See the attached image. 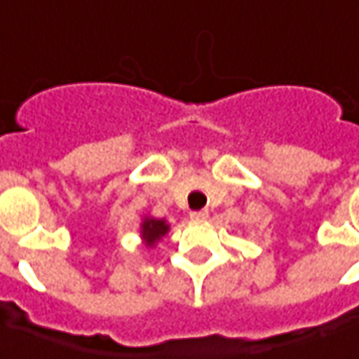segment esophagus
Wrapping results in <instances>:
<instances>
[{
    "label": "esophagus",
    "instance_id": "esophagus-1",
    "mask_svg": "<svg viewBox=\"0 0 359 359\" xmlns=\"http://www.w3.org/2000/svg\"><path fill=\"white\" fill-rule=\"evenodd\" d=\"M209 217V211L207 209H201V211H193L191 213V219H195V222H205Z\"/></svg>",
    "mask_w": 359,
    "mask_h": 359
}]
</instances>
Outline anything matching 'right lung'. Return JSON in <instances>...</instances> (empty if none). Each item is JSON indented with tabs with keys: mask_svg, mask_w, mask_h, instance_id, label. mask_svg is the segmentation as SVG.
Returning a JSON list of instances; mask_svg holds the SVG:
<instances>
[{
	"mask_svg": "<svg viewBox=\"0 0 359 359\" xmlns=\"http://www.w3.org/2000/svg\"><path fill=\"white\" fill-rule=\"evenodd\" d=\"M166 231H168V225L162 219H144L142 223V236L148 245H154Z\"/></svg>",
	"mask_w": 359,
	"mask_h": 359,
	"instance_id": "1",
	"label": "right lung"
}]
</instances>
